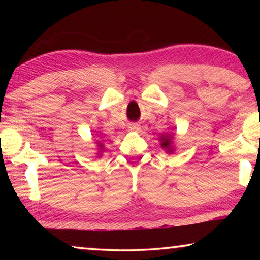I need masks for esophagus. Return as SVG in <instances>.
<instances>
[{
    "label": "esophagus",
    "mask_w": 260,
    "mask_h": 260,
    "mask_svg": "<svg viewBox=\"0 0 260 260\" xmlns=\"http://www.w3.org/2000/svg\"><path fill=\"white\" fill-rule=\"evenodd\" d=\"M140 130V125L138 124H130L129 131H138Z\"/></svg>",
    "instance_id": "1"
}]
</instances>
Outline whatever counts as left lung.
<instances>
[{
	"label": "left lung",
	"mask_w": 260,
	"mask_h": 260,
	"mask_svg": "<svg viewBox=\"0 0 260 260\" xmlns=\"http://www.w3.org/2000/svg\"><path fill=\"white\" fill-rule=\"evenodd\" d=\"M159 141H161V147L163 149H166L167 151L173 152L174 148H173V136L170 134H165L159 137Z\"/></svg>",
	"instance_id": "1"
}]
</instances>
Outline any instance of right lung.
Masks as SVG:
<instances>
[{
  "mask_svg": "<svg viewBox=\"0 0 260 260\" xmlns=\"http://www.w3.org/2000/svg\"><path fill=\"white\" fill-rule=\"evenodd\" d=\"M98 147H99V154L98 155H101V152L104 151V147H103V143H101V142L98 143Z\"/></svg>",
  "mask_w": 260,
  "mask_h": 260,
  "instance_id": "add662e5",
  "label": "right lung"
}]
</instances>
